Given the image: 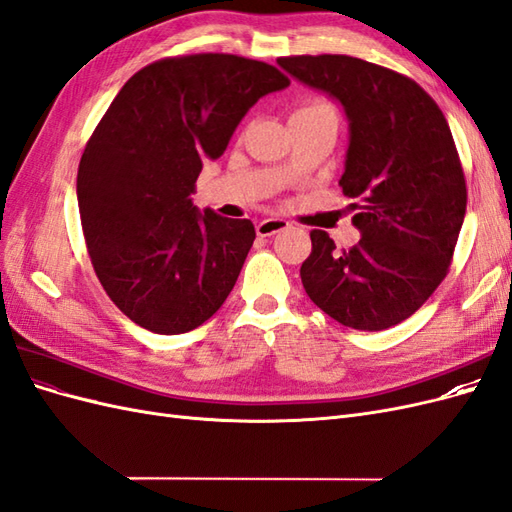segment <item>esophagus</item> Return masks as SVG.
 I'll list each match as a JSON object with an SVG mask.
<instances>
[{
  "instance_id": "34e87169",
  "label": "esophagus",
  "mask_w": 512,
  "mask_h": 512,
  "mask_svg": "<svg viewBox=\"0 0 512 512\" xmlns=\"http://www.w3.org/2000/svg\"><path fill=\"white\" fill-rule=\"evenodd\" d=\"M288 226L290 224L282 218H267V220H262V222L256 224V232H258V237H271V235H275V232L286 230Z\"/></svg>"
}]
</instances>
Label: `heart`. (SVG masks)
I'll return each instance as SVG.
<instances>
[{
  "instance_id": "1",
  "label": "heart",
  "mask_w": 512,
  "mask_h": 512,
  "mask_svg": "<svg viewBox=\"0 0 512 512\" xmlns=\"http://www.w3.org/2000/svg\"><path fill=\"white\" fill-rule=\"evenodd\" d=\"M314 108H331L327 102H320V100H312V102H307V104H303V106H299L297 111H314ZM294 111V113H297Z\"/></svg>"
}]
</instances>
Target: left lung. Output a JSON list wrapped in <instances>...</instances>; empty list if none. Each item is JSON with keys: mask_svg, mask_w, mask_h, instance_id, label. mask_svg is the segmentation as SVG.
Returning a JSON list of instances; mask_svg holds the SVG:
<instances>
[{"mask_svg": "<svg viewBox=\"0 0 512 512\" xmlns=\"http://www.w3.org/2000/svg\"><path fill=\"white\" fill-rule=\"evenodd\" d=\"M290 76L344 106L350 143L339 185L354 198L361 241L335 250L312 230L301 282L324 314L356 331L410 318L446 277L466 215V179L451 128L404 74L348 55L277 59Z\"/></svg>", "mask_w": 512, "mask_h": 512, "instance_id": "left-lung-1", "label": "left lung"}]
</instances>
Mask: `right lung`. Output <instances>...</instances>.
Returning a JSON list of instances; mask_svg holds the SVG:
<instances>
[{
  "mask_svg": "<svg viewBox=\"0 0 512 512\" xmlns=\"http://www.w3.org/2000/svg\"><path fill=\"white\" fill-rule=\"evenodd\" d=\"M288 76L226 53L160 59L121 87L76 175L91 265L138 327L179 335L209 320L256 239L250 220L192 205L205 160H218L245 113Z\"/></svg>",
  "mask_w": 512,
  "mask_h": 512,
  "instance_id": "right-lung-1",
  "label": "right lung"
}]
</instances>
